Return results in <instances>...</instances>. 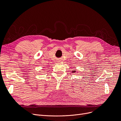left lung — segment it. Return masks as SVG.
<instances>
[{
  "instance_id": "left-lung-1",
  "label": "left lung",
  "mask_w": 121,
  "mask_h": 121,
  "mask_svg": "<svg viewBox=\"0 0 121 121\" xmlns=\"http://www.w3.org/2000/svg\"><path fill=\"white\" fill-rule=\"evenodd\" d=\"M75 72H76V71H73L72 73H75Z\"/></svg>"
}]
</instances>
